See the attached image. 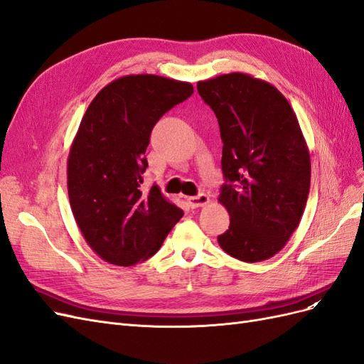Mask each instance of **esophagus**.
<instances>
[{"label": "esophagus", "mask_w": 364, "mask_h": 364, "mask_svg": "<svg viewBox=\"0 0 364 364\" xmlns=\"http://www.w3.org/2000/svg\"><path fill=\"white\" fill-rule=\"evenodd\" d=\"M209 203V197L206 194H199L190 197V206L191 208H202Z\"/></svg>", "instance_id": "obj_1"}]
</instances>
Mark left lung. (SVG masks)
<instances>
[{
  "label": "left lung",
  "mask_w": 364,
  "mask_h": 364,
  "mask_svg": "<svg viewBox=\"0 0 364 364\" xmlns=\"http://www.w3.org/2000/svg\"><path fill=\"white\" fill-rule=\"evenodd\" d=\"M223 142L226 183L218 202L230 223L218 245L245 262L269 259L285 246L310 193L311 161L290 103L269 82L230 73L197 82Z\"/></svg>",
  "instance_id": "8db88e82"
}]
</instances>
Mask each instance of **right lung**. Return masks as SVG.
Instances as JSON below:
<instances>
[{"instance_id": "1", "label": "right lung", "mask_w": 364, "mask_h": 364, "mask_svg": "<svg viewBox=\"0 0 364 364\" xmlns=\"http://www.w3.org/2000/svg\"><path fill=\"white\" fill-rule=\"evenodd\" d=\"M194 92L193 85L132 74L106 85L80 121L67 176L71 211L98 257L135 266L155 255L183 215L158 185L141 190L146 150L159 118Z\"/></svg>"}]
</instances>
